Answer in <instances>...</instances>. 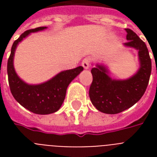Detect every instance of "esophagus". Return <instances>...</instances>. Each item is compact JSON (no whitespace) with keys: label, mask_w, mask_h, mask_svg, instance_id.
<instances>
[{"label":"esophagus","mask_w":157,"mask_h":157,"mask_svg":"<svg viewBox=\"0 0 157 157\" xmlns=\"http://www.w3.org/2000/svg\"><path fill=\"white\" fill-rule=\"evenodd\" d=\"M90 61H91L90 58H89V57H87V58H86V59H84L83 60H82L81 65H82V67H83L85 69H88L89 67H90Z\"/></svg>","instance_id":"34e87169"}]
</instances>
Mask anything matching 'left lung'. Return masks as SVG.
Listing matches in <instances>:
<instances>
[{"mask_svg": "<svg viewBox=\"0 0 157 157\" xmlns=\"http://www.w3.org/2000/svg\"><path fill=\"white\" fill-rule=\"evenodd\" d=\"M124 46L139 51L140 67L134 76L126 80H115L108 76V70L97 64L91 70L93 81L89 91L91 103L106 114H117L134 105L144 95L151 72V61L146 44L131 29L125 28Z\"/></svg>", "mask_w": 157, "mask_h": 157, "instance_id": "obj_1", "label": "left lung"}]
</instances>
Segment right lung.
I'll list each match as a JSON object with an SVG mask.
<instances>
[{"label": "right lung", "instance_id": "add662e5", "mask_svg": "<svg viewBox=\"0 0 157 157\" xmlns=\"http://www.w3.org/2000/svg\"><path fill=\"white\" fill-rule=\"evenodd\" d=\"M46 28V27H39L24 32L13 42L7 63L9 85L13 98L26 109L40 115L54 113L61 107L67 86L84 69L83 67L80 66L63 71L52 79L39 85H29L18 77L13 67V56L17 45L31 33H36Z\"/></svg>", "mask_w": 157, "mask_h": 157}]
</instances>
